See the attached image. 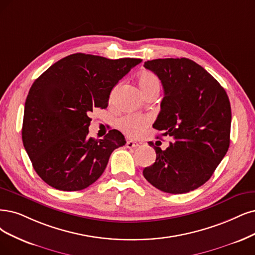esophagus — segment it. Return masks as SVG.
<instances>
[{
    "instance_id": "esophagus-1",
    "label": "esophagus",
    "mask_w": 255,
    "mask_h": 255,
    "mask_svg": "<svg viewBox=\"0 0 255 255\" xmlns=\"http://www.w3.org/2000/svg\"><path fill=\"white\" fill-rule=\"evenodd\" d=\"M139 145H140L139 143L134 142V140H128L127 144H126L127 148H129V149H131V148H137Z\"/></svg>"
}]
</instances>
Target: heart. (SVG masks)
Here are the masks:
<instances>
[{
  "mask_svg": "<svg viewBox=\"0 0 255 255\" xmlns=\"http://www.w3.org/2000/svg\"><path fill=\"white\" fill-rule=\"evenodd\" d=\"M137 83L145 97L151 92H158L161 88V84H159L156 75L149 71L140 73L137 78ZM150 122H151V119L146 116L127 115L119 120L118 126L126 135L136 137L144 132Z\"/></svg>",
  "mask_w": 255,
  "mask_h": 255,
  "instance_id": "b5f03b06",
  "label": "heart"
}]
</instances>
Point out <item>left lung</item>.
<instances>
[{"mask_svg":"<svg viewBox=\"0 0 255 255\" xmlns=\"http://www.w3.org/2000/svg\"><path fill=\"white\" fill-rule=\"evenodd\" d=\"M144 67L157 75L165 94L153 128L172 142L165 150L152 143L156 159L143 174L161 191H192L209 180L228 151L229 98L209 72L189 59H157Z\"/></svg>","mask_w":255,"mask_h":255,"instance_id":"1","label":"left lung"}]
</instances>
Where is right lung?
<instances>
[{"label":"right lung","instance_id":"obj_1","mask_svg":"<svg viewBox=\"0 0 255 255\" xmlns=\"http://www.w3.org/2000/svg\"><path fill=\"white\" fill-rule=\"evenodd\" d=\"M142 62L74 53L37 78L25 102L22 139L33 169L49 186L79 191L102 175L115 149L126 140L119 130L88 136L94 108H107L119 81Z\"/></svg>","mask_w":255,"mask_h":255}]
</instances>
